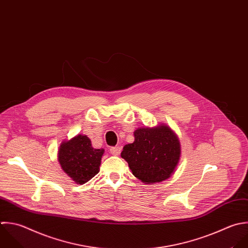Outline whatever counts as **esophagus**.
I'll use <instances>...</instances> for the list:
<instances>
[{
	"label": "esophagus",
	"mask_w": 248,
	"mask_h": 248,
	"mask_svg": "<svg viewBox=\"0 0 248 248\" xmlns=\"http://www.w3.org/2000/svg\"><path fill=\"white\" fill-rule=\"evenodd\" d=\"M122 152V148L120 146H117V147H113L110 149V153L113 155H119Z\"/></svg>",
	"instance_id": "obj_1"
}]
</instances>
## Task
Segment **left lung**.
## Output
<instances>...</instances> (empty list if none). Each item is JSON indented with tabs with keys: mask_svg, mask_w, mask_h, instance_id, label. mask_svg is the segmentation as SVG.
Returning <instances> with one entry per match:
<instances>
[{
	"mask_svg": "<svg viewBox=\"0 0 248 248\" xmlns=\"http://www.w3.org/2000/svg\"><path fill=\"white\" fill-rule=\"evenodd\" d=\"M133 134L134 142L125 145L121 154L132 174L148 185L169 179L182 155L177 134L163 123L153 127H139Z\"/></svg>",
	"mask_w": 248,
	"mask_h": 248,
	"instance_id": "8db88e82",
	"label": "left lung"
}]
</instances>
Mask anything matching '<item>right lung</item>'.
Wrapping results in <instances>:
<instances>
[{
    "label": "right lung",
    "mask_w": 248,
    "mask_h": 248,
    "mask_svg": "<svg viewBox=\"0 0 248 248\" xmlns=\"http://www.w3.org/2000/svg\"><path fill=\"white\" fill-rule=\"evenodd\" d=\"M103 149H93L87 135L78 134L61 143L58 161L62 171L77 185H84L98 172Z\"/></svg>",
    "instance_id": "right-lung-1"
}]
</instances>
